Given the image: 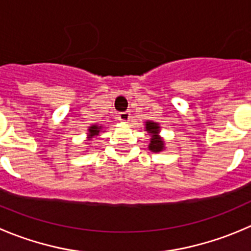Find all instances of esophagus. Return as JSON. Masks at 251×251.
<instances>
[{"mask_svg":"<svg viewBox=\"0 0 251 251\" xmlns=\"http://www.w3.org/2000/svg\"><path fill=\"white\" fill-rule=\"evenodd\" d=\"M118 119L122 122H128L130 119V113L129 112H121V113L118 114Z\"/></svg>","mask_w":251,"mask_h":251,"instance_id":"1","label":"esophagus"}]
</instances>
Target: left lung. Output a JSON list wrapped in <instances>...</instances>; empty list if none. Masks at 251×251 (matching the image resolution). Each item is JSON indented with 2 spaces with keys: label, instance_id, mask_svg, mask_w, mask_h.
<instances>
[{
  "label": "left lung",
  "instance_id": "8db88e82",
  "mask_svg": "<svg viewBox=\"0 0 251 251\" xmlns=\"http://www.w3.org/2000/svg\"><path fill=\"white\" fill-rule=\"evenodd\" d=\"M145 130L151 134L149 150H151L152 152L163 151V150L165 149V145H164V140L159 137V132H160L159 124L151 121H147L145 122Z\"/></svg>",
  "mask_w": 251,
  "mask_h": 251
}]
</instances>
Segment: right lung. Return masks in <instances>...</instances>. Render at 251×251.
I'll return each mask as SVG.
<instances>
[{"label":"right lung","instance_id":"1","mask_svg":"<svg viewBox=\"0 0 251 251\" xmlns=\"http://www.w3.org/2000/svg\"><path fill=\"white\" fill-rule=\"evenodd\" d=\"M101 128H102L101 126H91V127H88V133H87L88 139H91V138L99 135V133L101 132Z\"/></svg>","mask_w":251,"mask_h":251}]
</instances>
